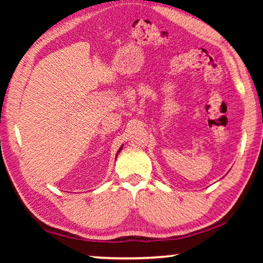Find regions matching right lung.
I'll return each mask as SVG.
<instances>
[{
	"label": "right lung",
	"mask_w": 263,
	"mask_h": 263,
	"mask_svg": "<svg viewBox=\"0 0 263 263\" xmlns=\"http://www.w3.org/2000/svg\"><path fill=\"white\" fill-rule=\"evenodd\" d=\"M121 151H122V147H121V148H119V149H118V152H117V155H118V153H119V152H121ZM117 155H116V158H117Z\"/></svg>",
	"instance_id": "right-lung-1"
}]
</instances>
